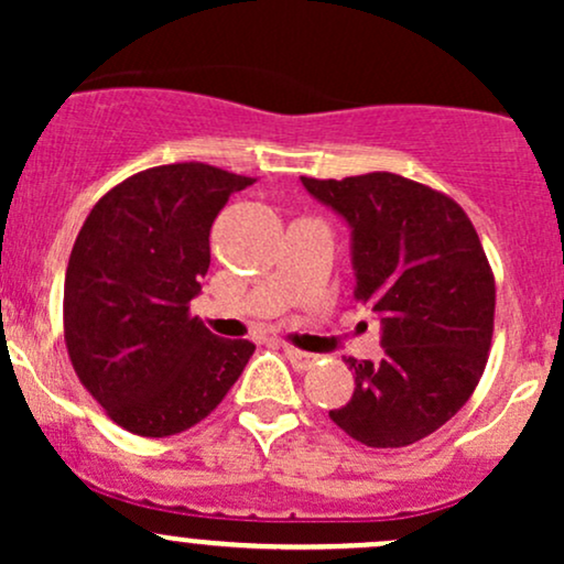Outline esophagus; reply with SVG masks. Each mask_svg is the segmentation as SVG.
Segmentation results:
<instances>
[{
    "label": "esophagus",
    "mask_w": 564,
    "mask_h": 564,
    "mask_svg": "<svg viewBox=\"0 0 564 564\" xmlns=\"http://www.w3.org/2000/svg\"><path fill=\"white\" fill-rule=\"evenodd\" d=\"M283 355H286L289 364L294 366V368H300V371H304V368L313 366V360H315V355L304 352V349H296V347H283Z\"/></svg>",
    "instance_id": "34e87169"
}]
</instances>
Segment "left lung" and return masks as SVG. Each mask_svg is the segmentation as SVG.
Wrapping results in <instances>:
<instances>
[{
  "instance_id": "obj_1",
  "label": "left lung",
  "mask_w": 564,
  "mask_h": 564,
  "mask_svg": "<svg viewBox=\"0 0 564 564\" xmlns=\"http://www.w3.org/2000/svg\"><path fill=\"white\" fill-rule=\"evenodd\" d=\"M349 228L355 296L381 323L379 364L355 360L332 422L368 448H403L469 400L488 364L496 283L456 200L392 172L302 177Z\"/></svg>"
}]
</instances>
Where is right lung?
Wrapping results in <instances>:
<instances>
[{"label":"right lung","instance_id":"add662e5","mask_svg":"<svg viewBox=\"0 0 564 564\" xmlns=\"http://www.w3.org/2000/svg\"><path fill=\"white\" fill-rule=\"evenodd\" d=\"M251 183L196 161L153 166L108 191L84 219L63 291L68 355L89 394L132 435L191 430L254 352L187 313L212 262V223Z\"/></svg>","mask_w":564,"mask_h":564}]
</instances>
